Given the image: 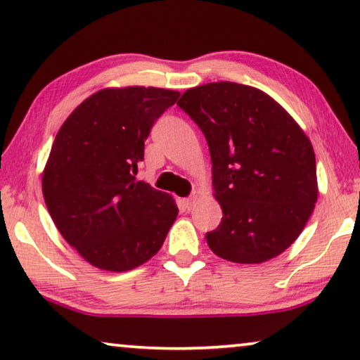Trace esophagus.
I'll use <instances>...</instances> for the list:
<instances>
[{"label":"esophagus","mask_w":360,"mask_h":360,"mask_svg":"<svg viewBox=\"0 0 360 360\" xmlns=\"http://www.w3.org/2000/svg\"><path fill=\"white\" fill-rule=\"evenodd\" d=\"M195 203H197V195H193V197H188V198L182 200V206H184L187 211H191L193 208Z\"/></svg>","instance_id":"esophagus-1"}]
</instances>
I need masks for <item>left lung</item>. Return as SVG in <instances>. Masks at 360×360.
<instances>
[{
    "label": "left lung",
    "instance_id": "obj_1",
    "mask_svg": "<svg viewBox=\"0 0 360 360\" xmlns=\"http://www.w3.org/2000/svg\"><path fill=\"white\" fill-rule=\"evenodd\" d=\"M210 146L212 187L222 221L206 233L212 252L262 264L284 252L318 202L311 141L262 90L236 82L188 89L178 101Z\"/></svg>",
    "mask_w": 360,
    "mask_h": 360
}]
</instances>
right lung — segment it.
<instances>
[{
	"instance_id": "obj_1",
	"label": "right lung",
	"mask_w": 360,
	"mask_h": 360,
	"mask_svg": "<svg viewBox=\"0 0 360 360\" xmlns=\"http://www.w3.org/2000/svg\"><path fill=\"white\" fill-rule=\"evenodd\" d=\"M179 92L103 89L63 122L42 172L53 224L90 265L129 271L158 252L178 216L172 195L136 181L144 139Z\"/></svg>"
}]
</instances>
